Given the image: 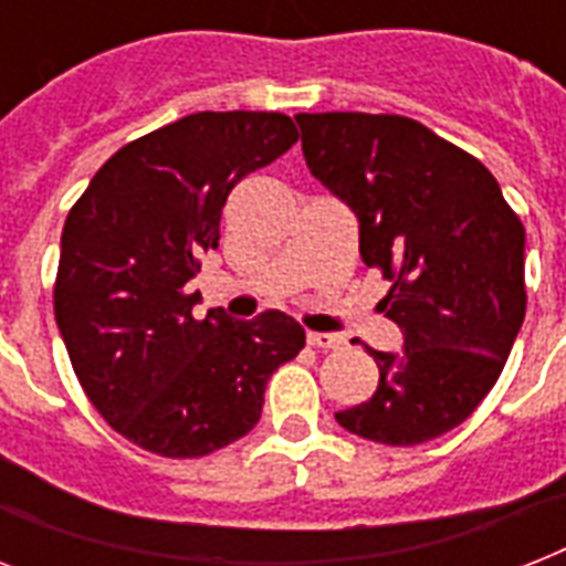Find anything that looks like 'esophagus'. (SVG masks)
Returning a JSON list of instances; mask_svg holds the SVG:
<instances>
[{
    "label": "esophagus",
    "instance_id": "34e87169",
    "mask_svg": "<svg viewBox=\"0 0 566 566\" xmlns=\"http://www.w3.org/2000/svg\"><path fill=\"white\" fill-rule=\"evenodd\" d=\"M308 344L319 349H340L346 344L340 335H323V332H308Z\"/></svg>",
    "mask_w": 566,
    "mask_h": 566
}]
</instances>
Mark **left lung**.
Instances as JSON below:
<instances>
[{
	"label": "left lung",
	"instance_id": "1",
	"mask_svg": "<svg viewBox=\"0 0 566 566\" xmlns=\"http://www.w3.org/2000/svg\"><path fill=\"white\" fill-rule=\"evenodd\" d=\"M314 179L361 222L364 264L390 282L378 305L402 355L376 353L378 387L335 420L358 438L417 447L479 408L526 317V229L479 158L399 114H296Z\"/></svg>",
	"mask_w": 566,
	"mask_h": 566
}]
</instances>
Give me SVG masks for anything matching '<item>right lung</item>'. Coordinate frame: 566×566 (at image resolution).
Wrapping results in <instances>:
<instances>
[{
  "label": "right lung",
  "instance_id": "obj_1",
  "mask_svg": "<svg viewBox=\"0 0 566 566\" xmlns=\"http://www.w3.org/2000/svg\"><path fill=\"white\" fill-rule=\"evenodd\" d=\"M275 111H199L111 155L70 208L55 319L102 420L161 458H202L261 420L266 378L305 346L282 311L196 319L199 255L240 179L296 144Z\"/></svg>",
  "mask_w": 566,
  "mask_h": 566
}]
</instances>
